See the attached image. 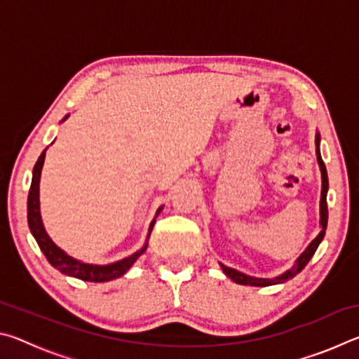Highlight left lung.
<instances>
[{
  "instance_id": "1",
  "label": "left lung",
  "mask_w": 359,
  "mask_h": 359,
  "mask_svg": "<svg viewBox=\"0 0 359 359\" xmlns=\"http://www.w3.org/2000/svg\"><path fill=\"white\" fill-rule=\"evenodd\" d=\"M317 158H318V165L321 169V199H320V223H321V233L317 236L312 241V244L306 248V252H304L299 258H297L296 264L288 269L285 274H282L280 277H276V278H255L250 276H245L242 274V272L236 271V269H231V267L224 266L220 263L222 269L224 274H226L231 280H234L236 283H241V285H250V287H269V285H276V283H283L290 280V278H293L296 274H299V272L304 269V267L307 266L309 261L313 257V253L317 252V248L320 245V242L323 241L325 238V229H326V224H327V203H326V193H327V172H326V166L323 160H321V155H320V149H318V144H320V136H317Z\"/></svg>"
}]
</instances>
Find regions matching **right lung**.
Instances as JSON below:
<instances>
[{
	"label": "right lung",
	"mask_w": 359,
	"mask_h": 359,
	"mask_svg": "<svg viewBox=\"0 0 359 359\" xmlns=\"http://www.w3.org/2000/svg\"><path fill=\"white\" fill-rule=\"evenodd\" d=\"M46 150L47 149H44V151H42L33 168V179H32V187H29L28 205H27L28 208V226H29V229H32V234L34 236V239H36V242H38V245L42 250V253L46 255L48 263H50L53 267H57L62 274L81 278V280H85V282H109L120 276H123L125 272L133 266V263H135V261L145 252L147 244H145L144 248H141V250L136 252L135 255H131V257L121 259V261H117V263L109 264V266H93V264L81 263V261L68 257V255H66L62 248H58L55 244H53L52 239L47 236L44 226H42L41 214H39V177H41L42 165H44ZM160 210H161V208L158 209L156 215L160 214ZM154 224H155V220L150 223L149 236L151 233Z\"/></svg>",
	"instance_id": "1"
}]
</instances>
